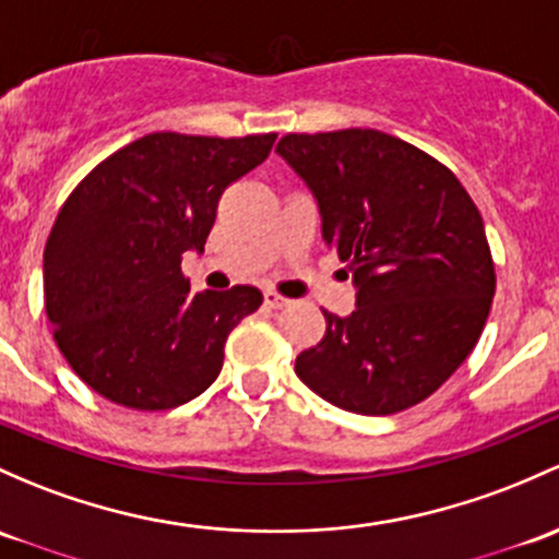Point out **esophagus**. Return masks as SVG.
Returning a JSON list of instances; mask_svg holds the SVG:
<instances>
[{"label": "esophagus", "instance_id": "1", "mask_svg": "<svg viewBox=\"0 0 559 559\" xmlns=\"http://www.w3.org/2000/svg\"><path fill=\"white\" fill-rule=\"evenodd\" d=\"M264 305H267V308H273V310H284V308H289L292 299L278 295V292H264Z\"/></svg>", "mask_w": 559, "mask_h": 559}]
</instances>
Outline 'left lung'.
I'll return each mask as SVG.
<instances>
[{"label":"left lung","mask_w":559,"mask_h":559,"mask_svg":"<svg viewBox=\"0 0 559 559\" xmlns=\"http://www.w3.org/2000/svg\"><path fill=\"white\" fill-rule=\"evenodd\" d=\"M319 201L326 246L358 289L295 361L329 404L393 415L431 396L477 345L496 264L466 187L437 157L372 128L286 133L275 146Z\"/></svg>","instance_id":"left-lung-1"}]
</instances>
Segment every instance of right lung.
<instances>
[{
    "label": "right lung",
    "mask_w": 559,
    "mask_h": 559,
    "mask_svg": "<svg viewBox=\"0 0 559 559\" xmlns=\"http://www.w3.org/2000/svg\"><path fill=\"white\" fill-rule=\"evenodd\" d=\"M273 141L150 133L74 187L45 243V310L82 383L157 413L219 378L227 334L260 308L262 292L192 295L181 254L203 251L222 192L260 166Z\"/></svg>",
    "instance_id": "right-lung-1"
}]
</instances>
